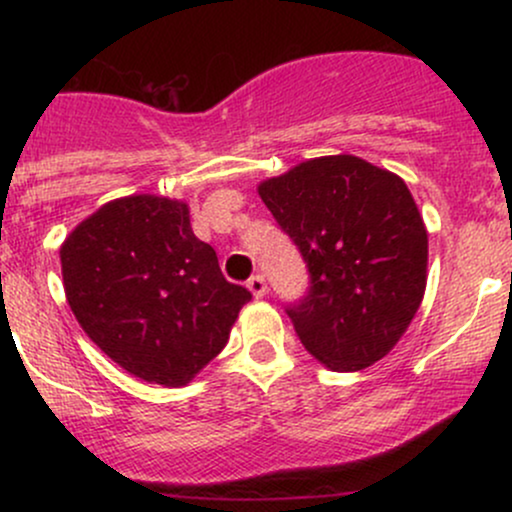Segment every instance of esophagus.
I'll use <instances>...</instances> for the list:
<instances>
[{
	"label": "esophagus",
	"instance_id": "34e87169",
	"mask_svg": "<svg viewBox=\"0 0 512 512\" xmlns=\"http://www.w3.org/2000/svg\"><path fill=\"white\" fill-rule=\"evenodd\" d=\"M248 289L252 291V296L262 298L267 293V281H264L262 274H252L248 279Z\"/></svg>",
	"mask_w": 512,
	"mask_h": 512
}]
</instances>
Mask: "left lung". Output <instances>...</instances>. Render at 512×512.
<instances>
[{
    "instance_id": "8db88e82",
    "label": "left lung",
    "mask_w": 512,
    "mask_h": 512,
    "mask_svg": "<svg viewBox=\"0 0 512 512\" xmlns=\"http://www.w3.org/2000/svg\"><path fill=\"white\" fill-rule=\"evenodd\" d=\"M260 197L308 267V291L286 305L305 349L339 373L390 354L426 289V226L404 180L322 156L264 180Z\"/></svg>"
}]
</instances>
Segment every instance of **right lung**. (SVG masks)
Segmentation results:
<instances>
[{"label":"right lung","mask_w":512,"mask_h":512,"mask_svg":"<svg viewBox=\"0 0 512 512\" xmlns=\"http://www.w3.org/2000/svg\"><path fill=\"white\" fill-rule=\"evenodd\" d=\"M60 260L79 325L146 383H190L252 298L226 281L214 248L192 233L187 204L166 197L105 204L64 240Z\"/></svg>","instance_id":"right-lung-1"}]
</instances>
